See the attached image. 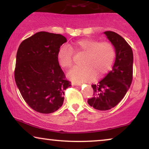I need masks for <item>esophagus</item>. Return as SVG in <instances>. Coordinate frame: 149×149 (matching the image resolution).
Returning a JSON list of instances; mask_svg holds the SVG:
<instances>
[{
  "label": "esophagus",
  "instance_id": "esophagus-1",
  "mask_svg": "<svg viewBox=\"0 0 149 149\" xmlns=\"http://www.w3.org/2000/svg\"><path fill=\"white\" fill-rule=\"evenodd\" d=\"M72 85H78V86H79V85H82V83H79V82H72Z\"/></svg>",
  "mask_w": 149,
  "mask_h": 149
}]
</instances>
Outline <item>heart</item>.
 Returning a JSON list of instances; mask_svg holds the SVG:
<instances>
[{
  "label": "heart",
  "instance_id": "heart-1",
  "mask_svg": "<svg viewBox=\"0 0 149 149\" xmlns=\"http://www.w3.org/2000/svg\"><path fill=\"white\" fill-rule=\"evenodd\" d=\"M75 47L79 52H84L83 64L84 66H75L69 71L68 77L77 82H86L94 79L97 74L101 76L111 68L115 57V49L109 42L85 38L76 42ZM58 60L60 66L68 68L72 64L73 51L70 46L64 45L59 49Z\"/></svg>",
  "mask_w": 149,
  "mask_h": 149
}]
</instances>
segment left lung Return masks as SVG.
Returning <instances> with one entry per match:
<instances>
[{"label": "left lung", "mask_w": 149, "mask_h": 149, "mask_svg": "<svg viewBox=\"0 0 149 149\" xmlns=\"http://www.w3.org/2000/svg\"><path fill=\"white\" fill-rule=\"evenodd\" d=\"M107 36L115 49L116 58L113 68L96 85H92L93 96L87 100L90 107L99 111L115 107L123 98L132 84L134 56L132 49L124 38L112 31Z\"/></svg>", "instance_id": "1"}]
</instances>
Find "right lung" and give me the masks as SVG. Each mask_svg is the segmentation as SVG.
<instances>
[{"mask_svg": "<svg viewBox=\"0 0 149 149\" xmlns=\"http://www.w3.org/2000/svg\"><path fill=\"white\" fill-rule=\"evenodd\" d=\"M67 41L62 34L38 32L19 45L15 81L22 97L38 113H52L62 107L70 86L59 64L58 52Z\"/></svg>", "mask_w": 149, "mask_h": 149, "instance_id": "add662e5", "label": "right lung"}]
</instances>
